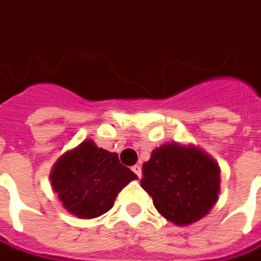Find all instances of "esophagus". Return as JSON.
I'll return each instance as SVG.
<instances>
[{
    "mask_svg": "<svg viewBox=\"0 0 261 261\" xmlns=\"http://www.w3.org/2000/svg\"><path fill=\"white\" fill-rule=\"evenodd\" d=\"M131 169H133V172H134L136 175L139 176V178L142 176V166H139V165H134V166H133Z\"/></svg>",
    "mask_w": 261,
    "mask_h": 261,
    "instance_id": "34e87169",
    "label": "esophagus"
}]
</instances>
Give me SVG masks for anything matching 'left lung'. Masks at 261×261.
<instances>
[{
    "instance_id": "left-lung-1",
    "label": "left lung",
    "mask_w": 261,
    "mask_h": 261,
    "mask_svg": "<svg viewBox=\"0 0 261 261\" xmlns=\"http://www.w3.org/2000/svg\"><path fill=\"white\" fill-rule=\"evenodd\" d=\"M140 186L164 218L190 225L204 218L218 201L221 169L201 149L168 143L143 164Z\"/></svg>"
}]
</instances>
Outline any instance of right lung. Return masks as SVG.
<instances>
[{"mask_svg": "<svg viewBox=\"0 0 261 261\" xmlns=\"http://www.w3.org/2000/svg\"><path fill=\"white\" fill-rule=\"evenodd\" d=\"M137 175L121 165L117 153L85 140L65 152L51 171V184L64 209L82 219L107 213L118 193Z\"/></svg>", "mask_w": 261, "mask_h": 261, "instance_id": "obj_1", "label": "right lung"}]
</instances>
